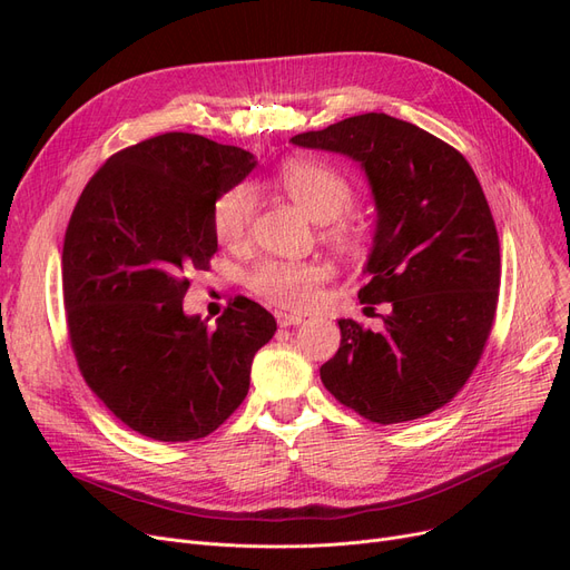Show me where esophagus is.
Instances as JSON below:
<instances>
[{
    "instance_id": "1",
    "label": "esophagus",
    "mask_w": 570,
    "mask_h": 570,
    "mask_svg": "<svg viewBox=\"0 0 570 570\" xmlns=\"http://www.w3.org/2000/svg\"><path fill=\"white\" fill-rule=\"evenodd\" d=\"M274 317H277V324L279 326H296V324H301L303 322V315H291V312H282V309H277L274 312Z\"/></svg>"
}]
</instances>
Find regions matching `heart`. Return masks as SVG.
Returning a JSON list of instances; mask_svg holds the SVG:
<instances>
[{"label": "heart", "instance_id": "heart-1", "mask_svg": "<svg viewBox=\"0 0 570 570\" xmlns=\"http://www.w3.org/2000/svg\"><path fill=\"white\" fill-rule=\"evenodd\" d=\"M277 185L320 225L336 223L353 206V185L334 165L291 158L277 170ZM255 213V191L246 181L229 187L213 206V229L219 244L242 246ZM326 269L317 263L265 261L248 274V286L263 301L286 309H303L317 296Z\"/></svg>", "mask_w": 570, "mask_h": 570}]
</instances>
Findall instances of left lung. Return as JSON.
<instances>
[{
  "mask_svg": "<svg viewBox=\"0 0 570 570\" xmlns=\"http://www.w3.org/2000/svg\"><path fill=\"white\" fill-rule=\"evenodd\" d=\"M341 154L370 185L376 225L362 303H389L381 332L338 320L341 347L322 364L326 391L376 424L426 416L479 364L500 291V242L466 158L385 114L291 137Z\"/></svg>",
  "mask_w": 570,
  "mask_h": 570,
  "instance_id": "8db88e82",
  "label": "left lung"
}]
</instances>
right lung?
<instances>
[{"instance_id":"1","label":"right lung","mask_w":570,"mask_h":570,"mask_svg":"<svg viewBox=\"0 0 570 570\" xmlns=\"http://www.w3.org/2000/svg\"><path fill=\"white\" fill-rule=\"evenodd\" d=\"M255 156L168 132L108 158L70 215L63 305L78 366L132 431L187 443L244 402L255 353L277 332L244 296L208 326L187 315V274L217 250L213 206L255 170Z\"/></svg>"}]
</instances>
